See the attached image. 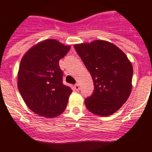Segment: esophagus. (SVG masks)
Masks as SVG:
<instances>
[{"mask_svg":"<svg viewBox=\"0 0 152 152\" xmlns=\"http://www.w3.org/2000/svg\"><path fill=\"white\" fill-rule=\"evenodd\" d=\"M74 88H75L76 91H79V90H80V85H79L78 84H75V85H74Z\"/></svg>","mask_w":152,"mask_h":152,"instance_id":"esophagus-1","label":"esophagus"}]
</instances>
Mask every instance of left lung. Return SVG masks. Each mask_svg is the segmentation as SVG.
I'll use <instances>...</instances> for the list:
<instances>
[{
  "instance_id": "8db88e82",
  "label": "left lung",
  "mask_w": 152,
  "mask_h": 152,
  "mask_svg": "<svg viewBox=\"0 0 152 152\" xmlns=\"http://www.w3.org/2000/svg\"><path fill=\"white\" fill-rule=\"evenodd\" d=\"M91 74L94 91L84 100L88 111L108 116L127 101L132 91L133 68L122 50L105 40L74 45Z\"/></svg>"
}]
</instances>
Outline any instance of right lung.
Segmentation results:
<instances>
[{"label":"right lung","instance_id":"obj_1","mask_svg":"<svg viewBox=\"0 0 152 152\" xmlns=\"http://www.w3.org/2000/svg\"><path fill=\"white\" fill-rule=\"evenodd\" d=\"M70 50L59 41L48 39L38 43L22 57L17 87L30 110L53 118L65 110L72 89L63 84L59 61Z\"/></svg>","mask_w":152,"mask_h":152}]
</instances>
